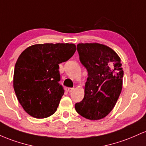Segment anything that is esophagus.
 Instances as JSON below:
<instances>
[{
  "instance_id": "1",
  "label": "esophagus",
  "mask_w": 146,
  "mask_h": 146,
  "mask_svg": "<svg viewBox=\"0 0 146 146\" xmlns=\"http://www.w3.org/2000/svg\"><path fill=\"white\" fill-rule=\"evenodd\" d=\"M74 90V88H69L68 89V91L69 92H72Z\"/></svg>"
}]
</instances>
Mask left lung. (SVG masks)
<instances>
[{"label":"left lung","mask_w":146,"mask_h":146,"mask_svg":"<svg viewBox=\"0 0 146 146\" xmlns=\"http://www.w3.org/2000/svg\"><path fill=\"white\" fill-rule=\"evenodd\" d=\"M77 51L88 77L84 98L75 104V109L90 120L104 119L114 108L122 90L121 58L110 47L97 42L78 43Z\"/></svg>","instance_id":"8db88e82"}]
</instances>
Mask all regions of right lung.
I'll use <instances>...</instances> for the list:
<instances>
[{
    "label": "right lung",
    "instance_id": "obj_1",
    "mask_svg": "<svg viewBox=\"0 0 146 146\" xmlns=\"http://www.w3.org/2000/svg\"><path fill=\"white\" fill-rule=\"evenodd\" d=\"M76 50L72 43H44L29 46L21 54L14 68L13 85L27 114L44 119L56 111L64 94L58 83V64L70 59Z\"/></svg>",
    "mask_w": 146,
    "mask_h": 146
}]
</instances>
